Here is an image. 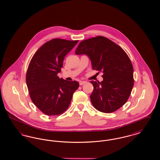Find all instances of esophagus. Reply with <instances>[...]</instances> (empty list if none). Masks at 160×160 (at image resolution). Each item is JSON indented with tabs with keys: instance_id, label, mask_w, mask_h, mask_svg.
Here are the masks:
<instances>
[{
	"instance_id": "1",
	"label": "esophagus",
	"mask_w": 160,
	"mask_h": 160,
	"mask_svg": "<svg viewBox=\"0 0 160 160\" xmlns=\"http://www.w3.org/2000/svg\"><path fill=\"white\" fill-rule=\"evenodd\" d=\"M86 83V81H80V82H79V84H80V85H83V84Z\"/></svg>"
}]
</instances>
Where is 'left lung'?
Here are the masks:
<instances>
[{
    "label": "left lung",
    "mask_w": 160,
    "mask_h": 160,
    "mask_svg": "<svg viewBox=\"0 0 160 160\" xmlns=\"http://www.w3.org/2000/svg\"><path fill=\"white\" fill-rule=\"evenodd\" d=\"M76 54L88 56L93 69L103 72L101 82H91L93 91L90 98L93 107L110 113L124 105L131 94L134 78L132 65L122 48L108 38L98 36L82 41Z\"/></svg>",
    "instance_id": "8db88e82"
}]
</instances>
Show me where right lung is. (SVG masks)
<instances>
[{
    "instance_id": "obj_1",
    "label": "right lung",
    "mask_w": 160,
    "mask_h": 160,
    "mask_svg": "<svg viewBox=\"0 0 160 160\" xmlns=\"http://www.w3.org/2000/svg\"><path fill=\"white\" fill-rule=\"evenodd\" d=\"M77 42L52 39L41 46L31 59L26 74L27 86L32 102L44 114L63 113L79 87L76 81H67L58 76L65 56Z\"/></svg>"
}]
</instances>
